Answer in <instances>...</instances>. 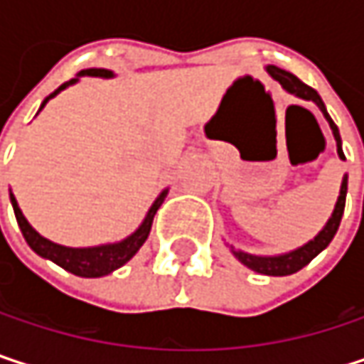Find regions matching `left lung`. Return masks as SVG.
<instances>
[{
	"mask_svg": "<svg viewBox=\"0 0 364 364\" xmlns=\"http://www.w3.org/2000/svg\"><path fill=\"white\" fill-rule=\"evenodd\" d=\"M267 71H269V75H272L276 82H280V86H282L287 92H291V95H295V97H299V99L312 101V103H316V105L321 107V111L325 113V117L328 119V126H331V130H333V136H335V141H337V154H339L341 160H346L343 149H341L339 130H337L335 122L331 119V115H328L327 109H325V103H323L321 95H318L314 88H310L308 84H304L299 77H295L293 73H289V71H284V69H280V67L269 65ZM346 191H348V177H343V181H341V189H339V198H337L335 210H333L328 223L325 225V230H323L314 240H310L308 245H304L301 249H297V251H293V253L278 255V257H257V255L242 253V251H234V249H232V251L238 257V261H242L247 267H251L253 272H259V274H265V276H289V274L299 272L301 267H306V265H308L316 255L321 253V251H325L328 247V242L333 240V236L337 234V228H339L341 215H343V206H346Z\"/></svg>",
	"mask_w": 364,
	"mask_h": 364,
	"instance_id": "left-lung-1",
	"label": "left lung"
}]
</instances>
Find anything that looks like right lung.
I'll return each instance as SVG.
<instances>
[{
    "mask_svg": "<svg viewBox=\"0 0 364 364\" xmlns=\"http://www.w3.org/2000/svg\"><path fill=\"white\" fill-rule=\"evenodd\" d=\"M80 75L111 77L113 73L107 71V69H86V71H82ZM73 82H77V80H71V82L63 84L54 95H50V97L41 103V107H43L52 97H56L63 88H67V86L73 84ZM164 196H166V191H162V196L154 202V206L149 208V213H147L143 225H141L132 236H128L126 240H122V242H117V245H105V247H95V249H69V247H60V245H54V242L46 240L43 236H39L36 230L29 225V221H27L25 215L21 213V208H18V204H16V198H14L12 193H10V200H12V206H14V215H16L18 228H21V232H23L27 245H29L37 255H41V257H46V259H50V261H54L56 265H60L63 269H67V272H71V274H75V276H82V278H99V276H105V274H109L113 269L122 267L132 255L143 247V242L147 240V236H149V232H151L154 215L158 213L160 204L164 202Z\"/></svg>",
    "mask_w": 364,
    "mask_h": 364,
    "instance_id": "obj_1",
    "label": "right lung"
}]
</instances>
